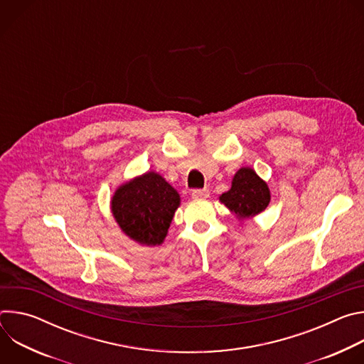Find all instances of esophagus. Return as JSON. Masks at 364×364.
<instances>
[{
  "label": "esophagus",
  "mask_w": 364,
  "mask_h": 364,
  "mask_svg": "<svg viewBox=\"0 0 364 364\" xmlns=\"http://www.w3.org/2000/svg\"><path fill=\"white\" fill-rule=\"evenodd\" d=\"M209 190L207 188H194L191 190V197L193 198H207L209 197Z\"/></svg>",
  "instance_id": "esophagus-1"
}]
</instances>
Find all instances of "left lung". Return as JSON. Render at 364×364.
Here are the masks:
<instances>
[{
  "mask_svg": "<svg viewBox=\"0 0 364 364\" xmlns=\"http://www.w3.org/2000/svg\"><path fill=\"white\" fill-rule=\"evenodd\" d=\"M269 200L271 194L267 183L247 167L235 174L230 190L220 196V201L240 218H250L264 212Z\"/></svg>",
  "mask_w": 364,
  "mask_h": 364,
  "instance_id": "obj_1",
  "label": "left lung"
}]
</instances>
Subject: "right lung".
<instances>
[{
	"label": "right lung",
	"instance_id": "1",
	"mask_svg": "<svg viewBox=\"0 0 364 364\" xmlns=\"http://www.w3.org/2000/svg\"><path fill=\"white\" fill-rule=\"evenodd\" d=\"M178 204V193L161 176L146 173L117 190L112 213L131 239L144 245H160Z\"/></svg>",
	"mask_w": 364,
	"mask_h": 364
}]
</instances>
